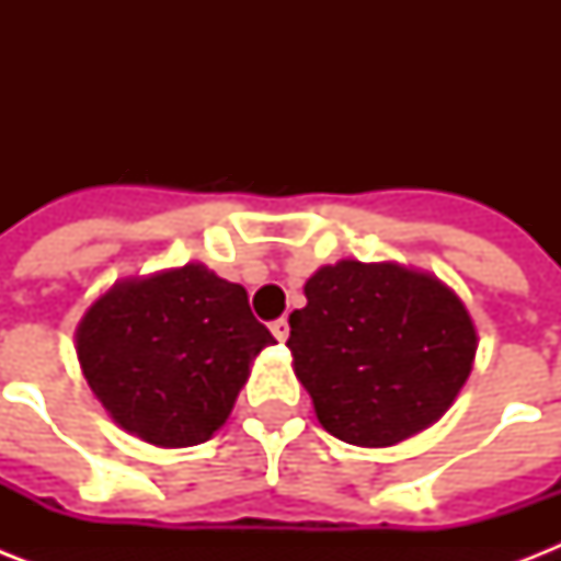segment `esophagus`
Segmentation results:
<instances>
[{
	"mask_svg": "<svg viewBox=\"0 0 561 561\" xmlns=\"http://www.w3.org/2000/svg\"><path fill=\"white\" fill-rule=\"evenodd\" d=\"M271 332H273V337H276V341H288V334H290L288 320H285V317H279V320H273Z\"/></svg>",
	"mask_w": 561,
	"mask_h": 561,
	"instance_id": "esophagus-1",
	"label": "esophagus"
}]
</instances>
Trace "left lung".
Instances as JSON below:
<instances>
[{
  "mask_svg": "<svg viewBox=\"0 0 561 561\" xmlns=\"http://www.w3.org/2000/svg\"><path fill=\"white\" fill-rule=\"evenodd\" d=\"M288 317L297 378L320 425L352 445H392L451 408L478 334L443 282L399 264L337 262Z\"/></svg>",
  "mask_w": 561,
  "mask_h": 561,
  "instance_id": "8db88e82",
  "label": "left lung"
}]
</instances>
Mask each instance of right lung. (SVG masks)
Returning <instances> with one entry per match:
<instances>
[{
  "label": "right lung",
  "mask_w": 561,
  "mask_h": 561,
  "mask_svg": "<svg viewBox=\"0 0 561 561\" xmlns=\"http://www.w3.org/2000/svg\"><path fill=\"white\" fill-rule=\"evenodd\" d=\"M271 343L247 290L203 264L122 282L78 325L92 392L125 431L162 448L206 443Z\"/></svg>",
  "instance_id": "1"
}]
</instances>
